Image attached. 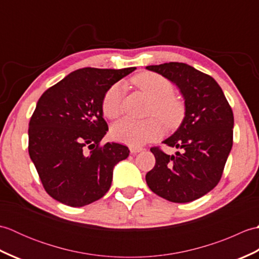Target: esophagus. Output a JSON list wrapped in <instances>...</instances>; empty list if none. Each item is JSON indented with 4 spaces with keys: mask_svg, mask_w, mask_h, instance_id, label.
I'll return each instance as SVG.
<instances>
[{
    "mask_svg": "<svg viewBox=\"0 0 259 259\" xmlns=\"http://www.w3.org/2000/svg\"><path fill=\"white\" fill-rule=\"evenodd\" d=\"M142 150V148L140 147H130V152L133 153V155H136V153H138Z\"/></svg>",
    "mask_w": 259,
    "mask_h": 259,
    "instance_id": "obj_1",
    "label": "esophagus"
}]
</instances>
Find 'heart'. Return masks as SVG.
<instances>
[{
  "instance_id": "1",
  "label": "heart",
  "mask_w": 259,
  "mask_h": 259,
  "mask_svg": "<svg viewBox=\"0 0 259 259\" xmlns=\"http://www.w3.org/2000/svg\"><path fill=\"white\" fill-rule=\"evenodd\" d=\"M133 82L137 88L151 98L148 114L158 116L170 129L181 122L185 115V104L179 97L174 95V85L167 78L148 71L137 74ZM122 96L123 87L121 83H115L109 88L101 101L104 117L109 119L119 117L122 112ZM157 118L151 117L138 121L124 118L111 126V137L115 141L131 147L146 145L160 138L163 134L162 120Z\"/></svg>"
}]
</instances>
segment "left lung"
<instances>
[{
  "mask_svg": "<svg viewBox=\"0 0 259 259\" xmlns=\"http://www.w3.org/2000/svg\"><path fill=\"white\" fill-rule=\"evenodd\" d=\"M179 88L185 118L163 141L180 151L169 156L152 147L156 164L146 175L149 188L172 202H190L213 189L221 180L233 147L234 114L213 78L180 62L148 65Z\"/></svg>",
  "mask_w": 259,
  "mask_h": 259,
  "instance_id": "obj_1",
  "label": "left lung"
}]
</instances>
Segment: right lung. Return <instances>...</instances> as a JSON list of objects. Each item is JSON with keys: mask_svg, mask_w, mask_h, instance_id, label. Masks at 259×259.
Segmentation results:
<instances>
[{"mask_svg": "<svg viewBox=\"0 0 259 259\" xmlns=\"http://www.w3.org/2000/svg\"><path fill=\"white\" fill-rule=\"evenodd\" d=\"M135 69L76 70L38 99L29 123V155L53 199L82 207L110 189L113 167L130 151L114 142L100 145L108 131L101 101Z\"/></svg>", "mask_w": 259, "mask_h": 259, "instance_id": "1", "label": "right lung"}]
</instances>
